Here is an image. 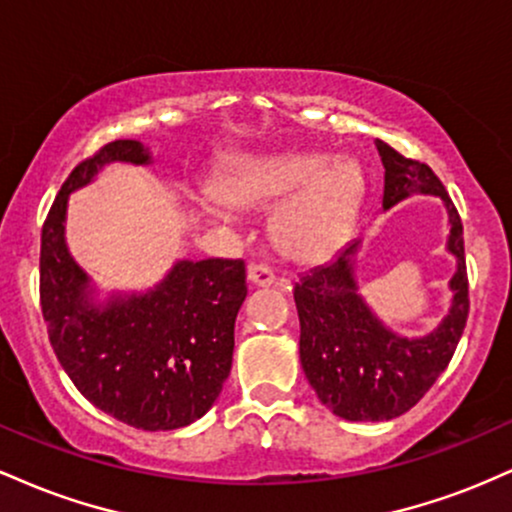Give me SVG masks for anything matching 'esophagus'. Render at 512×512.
Listing matches in <instances>:
<instances>
[{"instance_id": "obj_1", "label": "esophagus", "mask_w": 512, "mask_h": 512, "mask_svg": "<svg viewBox=\"0 0 512 512\" xmlns=\"http://www.w3.org/2000/svg\"><path fill=\"white\" fill-rule=\"evenodd\" d=\"M248 281L252 286L267 289V286L274 284V274H272V269L264 267V264H250V267H248Z\"/></svg>"}]
</instances>
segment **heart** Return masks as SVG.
<instances>
[{"instance_id":"obj_1","label":"heart","mask_w":512,"mask_h":512,"mask_svg":"<svg viewBox=\"0 0 512 512\" xmlns=\"http://www.w3.org/2000/svg\"><path fill=\"white\" fill-rule=\"evenodd\" d=\"M363 195L356 163L293 151L276 156L240 158L226 170L219 192H202L199 209L216 221H228L233 207L279 204L272 216L276 248L291 260L315 264L342 250L354 228Z\"/></svg>"}]
</instances>
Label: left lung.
<instances>
[{"label": "left lung", "mask_w": 512, "mask_h": 512, "mask_svg": "<svg viewBox=\"0 0 512 512\" xmlns=\"http://www.w3.org/2000/svg\"><path fill=\"white\" fill-rule=\"evenodd\" d=\"M385 166L383 211L414 195H431L448 214L445 250L455 260L450 308L431 332L407 337L387 327L356 281L361 238L310 269L293 289L301 320V366L317 399L346 421H390L426 395L448 368L469 313L462 221L443 182L426 163L397 154L375 139Z\"/></svg>", "instance_id": "left-lung-1"}]
</instances>
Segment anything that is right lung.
Segmentation results:
<instances>
[{"label": "right lung", "mask_w": 512, "mask_h": 512, "mask_svg": "<svg viewBox=\"0 0 512 512\" xmlns=\"http://www.w3.org/2000/svg\"><path fill=\"white\" fill-rule=\"evenodd\" d=\"M110 163L151 166L154 156L117 139L72 170L40 238V305L64 373L93 407L142 431H173L202 419L231 373L245 264L175 260L151 289H98L69 252L67 209Z\"/></svg>", "instance_id": "obj_1"}]
</instances>
